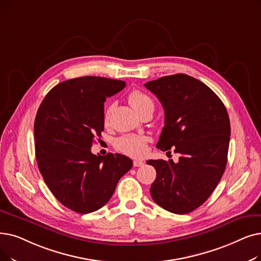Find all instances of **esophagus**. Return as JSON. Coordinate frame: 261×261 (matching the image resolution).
Wrapping results in <instances>:
<instances>
[{"label":"esophagus","mask_w":261,"mask_h":261,"mask_svg":"<svg viewBox=\"0 0 261 261\" xmlns=\"http://www.w3.org/2000/svg\"><path fill=\"white\" fill-rule=\"evenodd\" d=\"M133 165H134L135 167L143 166V165H144V161H142V160H134V161H133Z\"/></svg>","instance_id":"obj_1"}]
</instances>
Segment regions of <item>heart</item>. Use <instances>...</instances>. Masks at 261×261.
Masks as SVG:
<instances>
[{
    "instance_id": "b5f03b06",
    "label": "heart",
    "mask_w": 261,
    "mask_h": 261,
    "mask_svg": "<svg viewBox=\"0 0 261 261\" xmlns=\"http://www.w3.org/2000/svg\"><path fill=\"white\" fill-rule=\"evenodd\" d=\"M128 101L130 106L134 109V111L140 115L142 112H144L147 109H153L154 103L153 100L149 95L142 92V90L135 89L129 95ZM110 116V111L106 113L105 120L108 122ZM147 138L141 137V135H123L116 142V148L123 152L132 156H141L145 154L147 150Z\"/></svg>"
}]
</instances>
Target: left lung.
<instances>
[{
  "instance_id": "1",
  "label": "left lung",
  "mask_w": 261,
  "mask_h": 261,
  "mask_svg": "<svg viewBox=\"0 0 261 261\" xmlns=\"http://www.w3.org/2000/svg\"><path fill=\"white\" fill-rule=\"evenodd\" d=\"M164 109V127L156 148H175L179 161L149 160L156 177L152 199L163 209L186 214L212 194L224 174L230 140L227 110L212 89L185 73L145 84Z\"/></svg>"
}]
</instances>
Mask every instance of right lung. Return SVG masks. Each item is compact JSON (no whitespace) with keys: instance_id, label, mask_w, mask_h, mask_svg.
<instances>
[{"instance_id":"right-lung-1","label":"right lung","mask_w":261,"mask_h":261,"mask_svg":"<svg viewBox=\"0 0 261 261\" xmlns=\"http://www.w3.org/2000/svg\"><path fill=\"white\" fill-rule=\"evenodd\" d=\"M124 86V81L102 76L75 77L54 86L37 111L34 134L40 174L55 198L74 212L103 207L132 167L123 154L90 151L105 128L106 99Z\"/></svg>"}]
</instances>
